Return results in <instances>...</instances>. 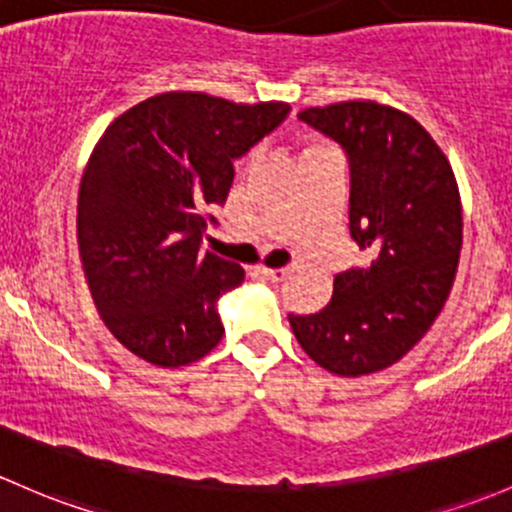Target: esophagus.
<instances>
[{"label":"esophagus","instance_id":"1","mask_svg":"<svg viewBox=\"0 0 512 512\" xmlns=\"http://www.w3.org/2000/svg\"><path fill=\"white\" fill-rule=\"evenodd\" d=\"M256 273L263 278V281H268V283H281L283 278L288 276L286 268H258Z\"/></svg>","mask_w":512,"mask_h":512}]
</instances>
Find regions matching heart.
Wrapping results in <instances>:
<instances>
[{
	"instance_id": "1",
	"label": "heart",
	"mask_w": 512,
	"mask_h": 512,
	"mask_svg": "<svg viewBox=\"0 0 512 512\" xmlns=\"http://www.w3.org/2000/svg\"><path fill=\"white\" fill-rule=\"evenodd\" d=\"M318 147H325V145H320V142H315V140H308V142H305V147H303V155H305V152L318 150Z\"/></svg>"
}]
</instances>
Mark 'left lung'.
Segmentation results:
<instances>
[{
	"label": "left lung",
	"mask_w": 512,
	"mask_h": 512,
	"mask_svg": "<svg viewBox=\"0 0 512 512\" xmlns=\"http://www.w3.org/2000/svg\"><path fill=\"white\" fill-rule=\"evenodd\" d=\"M350 162V236L367 261L337 273L320 313L288 315L328 372L360 377L402 360L444 308L463 241L449 160L412 115L372 100L298 113Z\"/></svg>",
	"instance_id": "left-lung-1"
}]
</instances>
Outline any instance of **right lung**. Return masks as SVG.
I'll return each mask as SVG.
<instances>
[{
    "label": "right lung",
    "mask_w": 512,
    "mask_h": 512,
    "mask_svg": "<svg viewBox=\"0 0 512 512\" xmlns=\"http://www.w3.org/2000/svg\"><path fill=\"white\" fill-rule=\"evenodd\" d=\"M288 113V103L162 93L98 140L78 192V251L98 315L133 355L182 367L219 345V298L244 268L202 251L207 209L226 202L234 162Z\"/></svg>",
    "instance_id": "add662e5"
}]
</instances>
